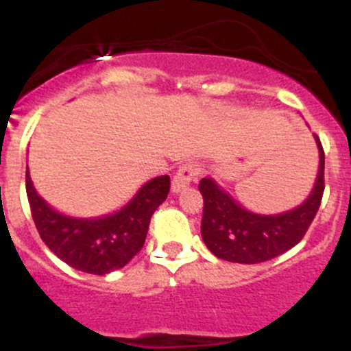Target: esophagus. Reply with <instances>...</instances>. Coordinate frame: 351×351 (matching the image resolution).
Returning <instances> with one entry per match:
<instances>
[{"mask_svg":"<svg viewBox=\"0 0 351 351\" xmlns=\"http://www.w3.org/2000/svg\"><path fill=\"white\" fill-rule=\"evenodd\" d=\"M198 175V168L197 165H182L176 171V175L173 176L171 182V192L173 193H180L183 189L190 185V182L193 180V176Z\"/></svg>","mask_w":351,"mask_h":351,"instance_id":"obj_1","label":"esophagus"}]
</instances>
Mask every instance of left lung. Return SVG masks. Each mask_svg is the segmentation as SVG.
<instances>
[{"label": "left lung", "instance_id": "left-lung-1", "mask_svg": "<svg viewBox=\"0 0 351 351\" xmlns=\"http://www.w3.org/2000/svg\"><path fill=\"white\" fill-rule=\"evenodd\" d=\"M319 151V168L309 197L297 207L280 214H256L217 185L214 178L200 180L204 197L202 239L217 258L232 263L254 265L271 260L295 246L316 217L324 192V151L314 134Z\"/></svg>", "mask_w": 351, "mask_h": 351}]
</instances>
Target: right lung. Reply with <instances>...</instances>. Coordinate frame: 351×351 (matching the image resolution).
Returning a JSON list of instances; mask_svg holds the SVG:
<instances>
[{
    "label": "right lung",
    "instance_id": "1",
    "mask_svg": "<svg viewBox=\"0 0 351 351\" xmlns=\"http://www.w3.org/2000/svg\"><path fill=\"white\" fill-rule=\"evenodd\" d=\"M168 192L169 176H156L112 214L73 217L38 195L27 165V197L42 241L59 260L84 274L107 275L125 267L144 246L151 217Z\"/></svg>",
    "mask_w": 351,
    "mask_h": 351
}]
</instances>
